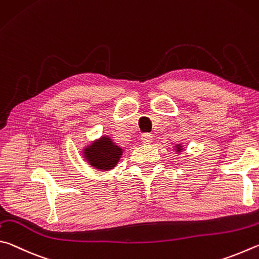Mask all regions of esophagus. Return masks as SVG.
Here are the masks:
<instances>
[{
    "label": "esophagus",
    "mask_w": 259,
    "mask_h": 259,
    "mask_svg": "<svg viewBox=\"0 0 259 259\" xmlns=\"http://www.w3.org/2000/svg\"><path fill=\"white\" fill-rule=\"evenodd\" d=\"M153 137L151 134H143L141 137V142L143 144H150L152 142Z\"/></svg>",
    "instance_id": "34e87169"
}]
</instances>
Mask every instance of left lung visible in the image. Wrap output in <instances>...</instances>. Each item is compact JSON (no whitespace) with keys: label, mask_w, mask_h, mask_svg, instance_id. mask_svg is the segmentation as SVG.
Returning <instances> with one entry per match:
<instances>
[{"label":"left lung","mask_w":259,"mask_h":259,"mask_svg":"<svg viewBox=\"0 0 259 259\" xmlns=\"http://www.w3.org/2000/svg\"><path fill=\"white\" fill-rule=\"evenodd\" d=\"M174 148H175V149H174L175 152H176V153H179V155H180L181 152H183V150H184V147H183V144H182V143L176 144V146H175Z\"/></svg>","instance_id":"8db88e82"}]
</instances>
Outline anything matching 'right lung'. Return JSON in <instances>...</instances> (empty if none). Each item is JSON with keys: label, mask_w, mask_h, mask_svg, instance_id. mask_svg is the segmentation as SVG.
Masks as SVG:
<instances>
[{"label": "right lung", "mask_w": 259, "mask_h": 259, "mask_svg": "<svg viewBox=\"0 0 259 259\" xmlns=\"http://www.w3.org/2000/svg\"><path fill=\"white\" fill-rule=\"evenodd\" d=\"M124 150L109 135H101L81 149L84 160L94 169L108 171L115 168Z\"/></svg>", "instance_id": "1"}]
</instances>
